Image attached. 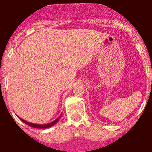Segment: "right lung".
<instances>
[{"mask_svg": "<svg viewBox=\"0 0 152 152\" xmlns=\"http://www.w3.org/2000/svg\"><path fill=\"white\" fill-rule=\"evenodd\" d=\"M61 115L60 116H58V117L57 118V119H56V120H54L53 122H52V123H48V124H45V125H40V124H34V123H29V122H26L25 121V120H23V119H22L21 118H20V119L21 121L23 122L25 124L28 125V126H31V127H33V128H38V129H46V128H49V127H51V126H54L55 124H56V123H57L58 120H59V119L61 118Z\"/></svg>", "mask_w": 152, "mask_h": 152, "instance_id": "add662e5", "label": "right lung"}]
</instances>
